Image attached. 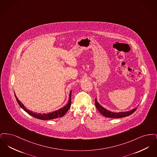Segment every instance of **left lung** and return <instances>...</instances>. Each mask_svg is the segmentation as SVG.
Wrapping results in <instances>:
<instances>
[{"label":"left lung","instance_id":"obj_1","mask_svg":"<svg viewBox=\"0 0 157 157\" xmlns=\"http://www.w3.org/2000/svg\"><path fill=\"white\" fill-rule=\"evenodd\" d=\"M95 106H96V108H97L98 110L99 111V112L102 115H103L104 117H107V118H120L125 117L129 116V115H131L132 113H133L137 109V108H135L134 109H132V110L129 111H126V112H111V111L106 109L103 106H102L98 102L97 97L95 98Z\"/></svg>","mask_w":157,"mask_h":157}]
</instances>
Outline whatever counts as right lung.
I'll use <instances>...</instances> for the list:
<instances>
[{
  "mask_svg": "<svg viewBox=\"0 0 157 157\" xmlns=\"http://www.w3.org/2000/svg\"><path fill=\"white\" fill-rule=\"evenodd\" d=\"M71 95H72V90L69 93V99L68 101V102L67 105L61 108L58 110H56L55 111H53L52 112H49L48 113H37L36 112H33L31 111H29V109H26V108L23 105L22 103L17 99V98L16 97L15 94V96L18 104L19 105V106L22 108L23 109L25 112H27L28 114L39 120H50L62 117L67 112V111L69 110L71 105Z\"/></svg>",
  "mask_w": 157,
  "mask_h": 157,
  "instance_id": "1",
  "label": "right lung"
}]
</instances>
